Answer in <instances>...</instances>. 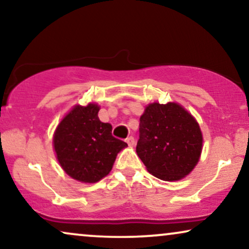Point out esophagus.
<instances>
[{
  "label": "esophagus",
  "instance_id": "esophagus-1",
  "mask_svg": "<svg viewBox=\"0 0 249 249\" xmlns=\"http://www.w3.org/2000/svg\"><path fill=\"white\" fill-rule=\"evenodd\" d=\"M125 142H127V144L130 146V147H132V146L135 145V139H134V137H131V136L125 139Z\"/></svg>",
  "mask_w": 249,
  "mask_h": 249
}]
</instances>
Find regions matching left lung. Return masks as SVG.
Wrapping results in <instances>:
<instances>
[{
	"mask_svg": "<svg viewBox=\"0 0 249 249\" xmlns=\"http://www.w3.org/2000/svg\"><path fill=\"white\" fill-rule=\"evenodd\" d=\"M139 121L136 152L151 175L164 181H178L195 169L202 154L203 134L182 105L149 103Z\"/></svg>",
	"mask_w": 249,
	"mask_h": 249,
	"instance_id": "left-lung-1",
	"label": "left lung"
}]
</instances>
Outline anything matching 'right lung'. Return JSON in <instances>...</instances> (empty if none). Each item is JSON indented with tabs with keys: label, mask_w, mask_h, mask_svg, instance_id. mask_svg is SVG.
Here are the masks:
<instances>
[{
	"label": "right lung",
	"mask_w": 249,
	"mask_h": 249,
	"mask_svg": "<svg viewBox=\"0 0 249 249\" xmlns=\"http://www.w3.org/2000/svg\"><path fill=\"white\" fill-rule=\"evenodd\" d=\"M100 105L76 104L56 125L53 149L57 162L71 178L95 183L113 168L117 155L127 144L112 136V125L98 119Z\"/></svg>",
	"instance_id": "add662e5"
}]
</instances>
